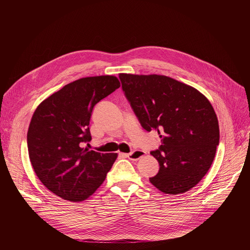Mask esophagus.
<instances>
[{
    "label": "esophagus",
    "instance_id": "1",
    "mask_svg": "<svg viewBox=\"0 0 250 250\" xmlns=\"http://www.w3.org/2000/svg\"><path fill=\"white\" fill-rule=\"evenodd\" d=\"M144 155H145V152L141 151V150H134V151H132V152H130V153L125 154V157H127V158L130 159V160H134V161L138 160L139 158H141Z\"/></svg>",
    "mask_w": 250,
    "mask_h": 250
}]
</instances>
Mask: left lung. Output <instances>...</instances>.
I'll use <instances>...</instances> for the list:
<instances>
[{
    "label": "left lung",
    "instance_id": "obj_1",
    "mask_svg": "<svg viewBox=\"0 0 250 250\" xmlns=\"http://www.w3.org/2000/svg\"><path fill=\"white\" fill-rule=\"evenodd\" d=\"M122 88L141 126L156 130L159 163L149 181L165 194L185 193L207 174L220 141L217 115L195 88L162 75L120 74Z\"/></svg>",
    "mask_w": 250,
    "mask_h": 250
}]
</instances>
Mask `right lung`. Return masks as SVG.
<instances>
[{
  "mask_svg": "<svg viewBox=\"0 0 250 250\" xmlns=\"http://www.w3.org/2000/svg\"><path fill=\"white\" fill-rule=\"evenodd\" d=\"M120 86L115 76L82 78L65 85L35 110L27 131L29 159L42 183L60 198H89L117 159V153L89 150L84 144L92 139L94 106Z\"/></svg>",
  "mask_w": 250,
  "mask_h": 250,
  "instance_id": "1",
  "label": "right lung"
}]
</instances>
